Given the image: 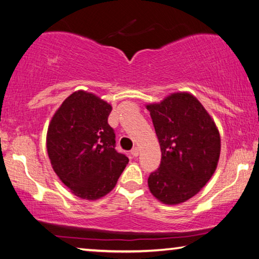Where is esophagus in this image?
<instances>
[{
  "mask_svg": "<svg viewBox=\"0 0 259 259\" xmlns=\"http://www.w3.org/2000/svg\"><path fill=\"white\" fill-rule=\"evenodd\" d=\"M131 154H133V156H138L139 155V148L134 147L133 150H131Z\"/></svg>",
  "mask_w": 259,
  "mask_h": 259,
  "instance_id": "esophagus-1",
  "label": "esophagus"
}]
</instances>
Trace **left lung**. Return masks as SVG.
<instances>
[{
    "label": "left lung",
    "instance_id": "left-lung-1",
    "mask_svg": "<svg viewBox=\"0 0 259 259\" xmlns=\"http://www.w3.org/2000/svg\"><path fill=\"white\" fill-rule=\"evenodd\" d=\"M161 147V164L148 177L154 198L181 204L202 190L216 171L221 135L207 109L190 93L147 104Z\"/></svg>",
    "mask_w": 259,
    "mask_h": 259
}]
</instances>
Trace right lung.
I'll use <instances>...</instances> for the list:
<instances>
[{
	"mask_svg": "<svg viewBox=\"0 0 259 259\" xmlns=\"http://www.w3.org/2000/svg\"><path fill=\"white\" fill-rule=\"evenodd\" d=\"M112 106L98 96L77 90L64 100L47 133L52 169L78 198L95 201L115 187L129 159L115 151L107 123Z\"/></svg>",
	"mask_w": 259,
	"mask_h": 259,
	"instance_id": "1",
	"label": "right lung"
}]
</instances>
